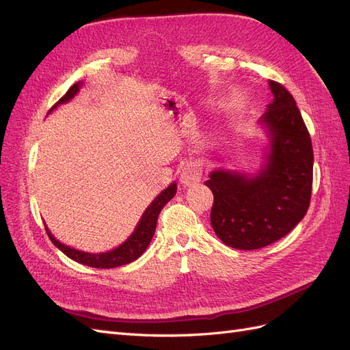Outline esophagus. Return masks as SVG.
<instances>
[{
    "label": "esophagus",
    "instance_id": "1",
    "mask_svg": "<svg viewBox=\"0 0 350 350\" xmlns=\"http://www.w3.org/2000/svg\"><path fill=\"white\" fill-rule=\"evenodd\" d=\"M179 181L184 187H191L201 181V167L196 163H188L181 171Z\"/></svg>",
    "mask_w": 350,
    "mask_h": 350
}]
</instances>
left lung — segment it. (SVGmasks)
Wrapping results in <instances>:
<instances>
[{"label":"left lung","mask_w":350,"mask_h":350,"mask_svg":"<svg viewBox=\"0 0 350 350\" xmlns=\"http://www.w3.org/2000/svg\"><path fill=\"white\" fill-rule=\"evenodd\" d=\"M273 100L258 125L267 146L256 172L216 167L206 185L215 201L210 224L237 250H258L279 241L310 207L314 153L311 137L292 94L269 80Z\"/></svg>","instance_id":"8db88e82"}]
</instances>
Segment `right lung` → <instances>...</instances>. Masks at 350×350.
Segmentation results:
<instances>
[{
  "label": "right lung",
  "mask_w": 350,
  "mask_h": 350,
  "mask_svg": "<svg viewBox=\"0 0 350 350\" xmlns=\"http://www.w3.org/2000/svg\"><path fill=\"white\" fill-rule=\"evenodd\" d=\"M83 84H84V81H77L76 84H72V86L68 89V92L57 102L55 107L52 108L49 112L57 109L59 105L67 103L71 99L76 98L80 89L83 88ZM175 194H176V183L174 181L169 184L162 193H159L152 203L146 207L142 217L139 219V221H137L134 230L131 232V235L126 238L122 243H120L118 247H115V248H112L109 251H105V252H88V251H81L77 248H72L70 245H66V243L59 242L54 235H52V232L49 230L45 221L44 224H45L46 234H48L49 239L52 241V243H54L58 250L64 252L68 258L77 261L80 264H84V266L94 267V269L121 267V266H125V264L135 261L146 251V248L149 247V243H150V241L154 235V230H156L157 216H159V213H161L163 206L167 203V201H171Z\"/></svg>",
  "instance_id": "1"
}]
</instances>
